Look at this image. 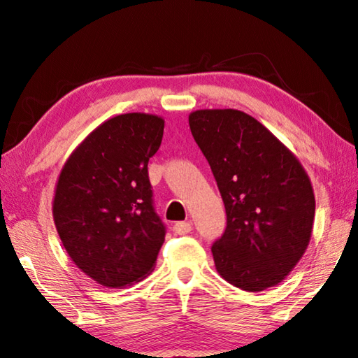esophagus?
Listing matches in <instances>:
<instances>
[{"label":"esophagus","mask_w":358,"mask_h":358,"mask_svg":"<svg viewBox=\"0 0 358 358\" xmlns=\"http://www.w3.org/2000/svg\"><path fill=\"white\" fill-rule=\"evenodd\" d=\"M192 231V223L191 222H178L173 224V232L177 235H186Z\"/></svg>","instance_id":"34e87169"}]
</instances>
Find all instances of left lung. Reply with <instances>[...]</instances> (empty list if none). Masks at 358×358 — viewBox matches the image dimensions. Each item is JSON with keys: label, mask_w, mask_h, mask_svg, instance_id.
Returning a JSON list of instances; mask_svg holds the SVG:
<instances>
[{"label": "left lung", "mask_w": 358, "mask_h": 358, "mask_svg": "<svg viewBox=\"0 0 358 358\" xmlns=\"http://www.w3.org/2000/svg\"><path fill=\"white\" fill-rule=\"evenodd\" d=\"M189 126L226 208V231L212 245L217 272L248 292L277 286L313 235L315 196L305 167L241 110H195Z\"/></svg>", "instance_id": "left-lung-1"}]
</instances>
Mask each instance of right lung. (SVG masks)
<instances>
[{
    "instance_id": "obj_1",
    "label": "right lung",
    "mask_w": 358,
    "mask_h": 358,
    "mask_svg": "<svg viewBox=\"0 0 358 358\" xmlns=\"http://www.w3.org/2000/svg\"><path fill=\"white\" fill-rule=\"evenodd\" d=\"M164 120L123 113L94 129L58 175L53 222L66 252L87 277L121 289L154 271L166 227L152 204L149 158Z\"/></svg>"
}]
</instances>
